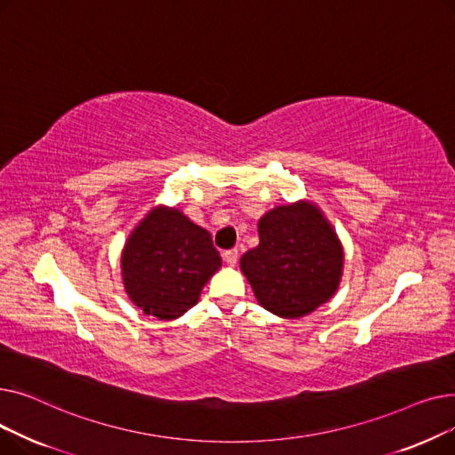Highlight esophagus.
Instances as JSON below:
<instances>
[{
    "instance_id": "obj_1",
    "label": "esophagus",
    "mask_w": 455,
    "mask_h": 455,
    "mask_svg": "<svg viewBox=\"0 0 455 455\" xmlns=\"http://www.w3.org/2000/svg\"><path fill=\"white\" fill-rule=\"evenodd\" d=\"M223 258L228 266H235L237 264V258H240V252H237V249H228L223 252Z\"/></svg>"
}]
</instances>
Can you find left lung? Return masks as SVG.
Returning <instances> with one entry per match:
<instances>
[{"label": "left lung", "mask_w": 455, "mask_h": 455, "mask_svg": "<svg viewBox=\"0 0 455 455\" xmlns=\"http://www.w3.org/2000/svg\"><path fill=\"white\" fill-rule=\"evenodd\" d=\"M259 245L242 256L258 302L275 315L312 314L338 290L343 249L323 213L309 203L278 206L258 223Z\"/></svg>", "instance_id": "obj_1"}]
</instances>
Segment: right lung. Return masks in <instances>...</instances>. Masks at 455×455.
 I'll list each match as a JSON object with an SVG mask.
<instances>
[{
  "label": "right lung",
  "mask_w": 455,
  "mask_h": 455,
  "mask_svg": "<svg viewBox=\"0 0 455 455\" xmlns=\"http://www.w3.org/2000/svg\"><path fill=\"white\" fill-rule=\"evenodd\" d=\"M221 267L208 230L175 208H156L131 234L122 256L125 290L143 314L177 319L196 306Z\"/></svg>",
  "instance_id": "1"
}]
</instances>
